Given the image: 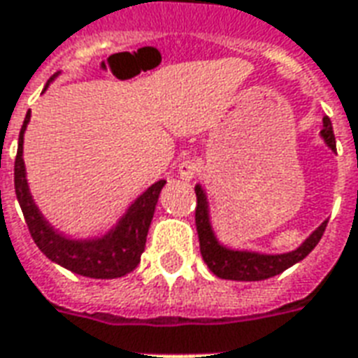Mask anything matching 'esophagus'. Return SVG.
<instances>
[{
    "mask_svg": "<svg viewBox=\"0 0 358 358\" xmlns=\"http://www.w3.org/2000/svg\"><path fill=\"white\" fill-rule=\"evenodd\" d=\"M178 174L184 182H189V180L195 178V174H197V165H195L193 161H189V159H186V161L180 163Z\"/></svg>",
    "mask_w": 358,
    "mask_h": 358,
    "instance_id": "34e87169",
    "label": "esophagus"
}]
</instances>
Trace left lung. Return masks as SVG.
Wrapping results in <instances>:
<instances>
[{
    "mask_svg": "<svg viewBox=\"0 0 358 358\" xmlns=\"http://www.w3.org/2000/svg\"><path fill=\"white\" fill-rule=\"evenodd\" d=\"M320 138L324 140V144L332 152H336L334 131H332V123L328 117L322 119ZM195 195H197L195 224H197V235H199L201 256H203V262L208 266V269L220 279L264 280L287 271L288 267L301 262L307 254L313 250L328 224V220H324L298 248H294L290 252L267 254L258 252V250H245V248H231V246L224 245L214 231L208 195L201 184L195 186Z\"/></svg>",
    "mask_w": 358,
    "mask_h": 358,
    "instance_id": "obj_1",
    "label": "left lung"
}]
</instances>
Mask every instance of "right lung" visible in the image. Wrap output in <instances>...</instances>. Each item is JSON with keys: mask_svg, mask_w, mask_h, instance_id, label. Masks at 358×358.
I'll return each mask as SVG.
<instances>
[{"mask_svg": "<svg viewBox=\"0 0 358 358\" xmlns=\"http://www.w3.org/2000/svg\"><path fill=\"white\" fill-rule=\"evenodd\" d=\"M58 76L60 71L49 79V83L55 81ZM49 83L45 85L43 91H47ZM30 117L31 113L28 112L18 136V152L15 159V192L34 243L49 260L70 269L71 273L91 277V279H117L131 273L140 264L159 193L166 182L159 180L144 193H140L129 205L123 216L106 233L98 237L73 239L70 235L55 229L31 197L22 159L24 132L30 123Z\"/></svg>", "mask_w": 358, "mask_h": 358, "instance_id": "1", "label": "right lung"}]
</instances>
